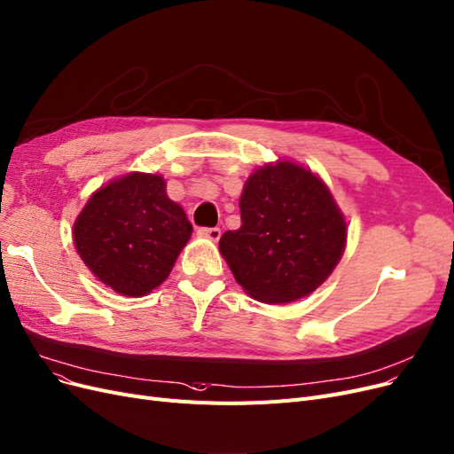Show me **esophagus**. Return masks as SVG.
I'll list each match as a JSON object with an SVG mask.
<instances>
[{
  "label": "esophagus",
  "instance_id": "34e87169",
  "mask_svg": "<svg viewBox=\"0 0 454 454\" xmlns=\"http://www.w3.org/2000/svg\"><path fill=\"white\" fill-rule=\"evenodd\" d=\"M199 237H205L212 242H217L222 237V231L217 227H202V229H199Z\"/></svg>",
  "mask_w": 454,
  "mask_h": 454
}]
</instances>
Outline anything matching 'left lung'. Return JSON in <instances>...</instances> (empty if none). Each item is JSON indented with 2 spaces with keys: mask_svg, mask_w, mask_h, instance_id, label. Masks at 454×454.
Instances as JSON below:
<instances>
[{
  "mask_svg": "<svg viewBox=\"0 0 454 454\" xmlns=\"http://www.w3.org/2000/svg\"><path fill=\"white\" fill-rule=\"evenodd\" d=\"M239 207L242 225L223 232L220 254L252 299L294 302L333 274L348 244V222L311 168L291 160L257 167Z\"/></svg>",
  "mask_w": 454,
  "mask_h": 454,
  "instance_id": "obj_1",
  "label": "left lung"
}]
</instances>
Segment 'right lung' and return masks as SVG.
<instances>
[{
	"instance_id": "obj_1",
	"label": "right lung",
	"mask_w": 454,
	"mask_h": 454,
	"mask_svg": "<svg viewBox=\"0 0 454 454\" xmlns=\"http://www.w3.org/2000/svg\"><path fill=\"white\" fill-rule=\"evenodd\" d=\"M192 232L165 178L135 170L91 193L73 223V242L101 284L138 299L168 278Z\"/></svg>"
}]
</instances>
